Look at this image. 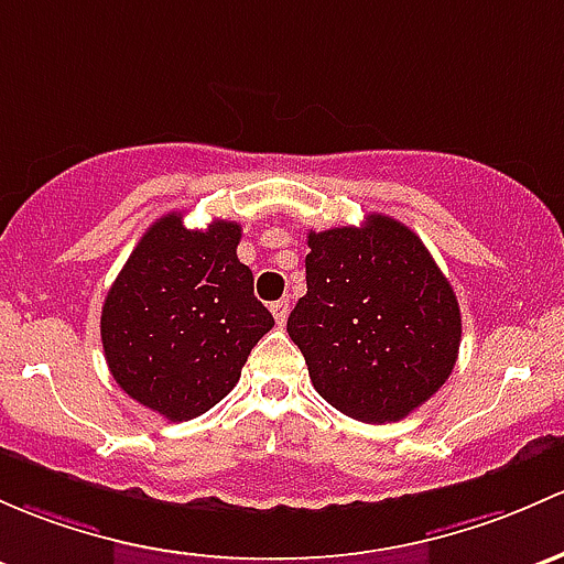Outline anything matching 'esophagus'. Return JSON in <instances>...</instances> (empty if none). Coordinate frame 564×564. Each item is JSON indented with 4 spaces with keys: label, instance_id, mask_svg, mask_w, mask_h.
<instances>
[{
    "label": "esophagus",
    "instance_id": "34e87169",
    "mask_svg": "<svg viewBox=\"0 0 564 564\" xmlns=\"http://www.w3.org/2000/svg\"><path fill=\"white\" fill-rule=\"evenodd\" d=\"M270 311H272V316H275L278 324H286V318H289V300L272 302Z\"/></svg>",
    "mask_w": 564,
    "mask_h": 564
}]
</instances>
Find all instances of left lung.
I'll return each mask as SVG.
<instances>
[{"instance_id": "left-lung-1", "label": "left lung", "mask_w": 564, "mask_h": 564, "mask_svg": "<svg viewBox=\"0 0 564 564\" xmlns=\"http://www.w3.org/2000/svg\"><path fill=\"white\" fill-rule=\"evenodd\" d=\"M305 281L286 329L318 394L367 424L400 422L452 376L459 302L413 229L370 213L307 232Z\"/></svg>"}]
</instances>
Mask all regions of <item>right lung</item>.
I'll return each mask as SVG.
<instances>
[{"instance_id":"right-lung-1","label":"right lung","mask_w":564,"mask_h":564,"mask_svg":"<svg viewBox=\"0 0 564 564\" xmlns=\"http://www.w3.org/2000/svg\"><path fill=\"white\" fill-rule=\"evenodd\" d=\"M240 232L221 218L186 229L183 213H167L145 229L105 297L99 332L112 378L167 422L221 402L275 324L237 259Z\"/></svg>"}]
</instances>
